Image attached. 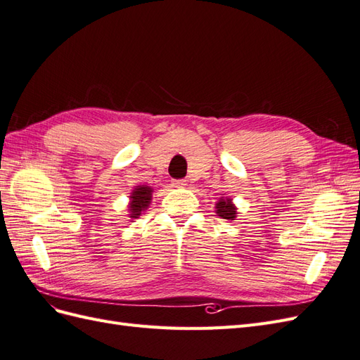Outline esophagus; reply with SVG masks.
Returning <instances> with one entry per match:
<instances>
[{
  "mask_svg": "<svg viewBox=\"0 0 360 360\" xmlns=\"http://www.w3.org/2000/svg\"><path fill=\"white\" fill-rule=\"evenodd\" d=\"M186 180H172L171 181V186L172 188H184V186H186Z\"/></svg>",
  "mask_w": 360,
  "mask_h": 360,
  "instance_id": "obj_1",
  "label": "esophagus"
}]
</instances>
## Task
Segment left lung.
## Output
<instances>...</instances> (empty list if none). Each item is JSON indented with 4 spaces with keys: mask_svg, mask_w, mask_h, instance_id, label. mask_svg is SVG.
Segmentation results:
<instances>
[{
    "mask_svg": "<svg viewBox=\"0 0 360 360\" xmlns=\"http://www.w3.org/2000/svg\"><path fill=\"white\" fill-rule=\"evenodd\" d=\"M214 212L217 216H221L222 219L228 221H234L237 217V207L233 202L231 198L228 197H221L214 204Z\"/></svg>",
    "mask_w": 360,
    "mask_h": 360,
    "instance_id": "left-lung-1",
    "label": "left lung"
}]
</instances>
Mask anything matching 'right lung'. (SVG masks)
<instances>
[{
  "label": "right lung",
  "instance_id": "add662e5",
  "mask_svg": "<svg viewBox=\"0 0 360 360\" xmlns=\"http://www.w3.org/2000/svg\"><path fill=\"white\" fill-rule=\"evenodd\" d=\"M151 197H153V188L151 186H147V184H138V186L134 188V191L130 192V201L127 207L130 219H136V217L143 214V212L148 209Z\"/></svg>",
  "mask_w": 360,
  "mask_h": 360
}]
</instances>
